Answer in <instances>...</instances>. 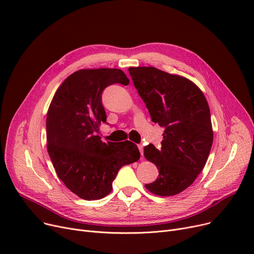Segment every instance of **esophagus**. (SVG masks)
<instances>
[{
    "instance_id": "34e87169",
    "label": "esophagus",
    "mask_w": 254,
    "mask_h": 254,
    "mask_svg": "<svg viewBox=\"0 0 254 254\" xmlns=\"http://www.w3.org/2000/svg\"><path fill=\"white\" fill-rule=\"evenodd\" d=\"M138 148H139V150H140L141 155L143 156V145H142V144H139V145H138Z\"/></svg>"
}]
</instances>
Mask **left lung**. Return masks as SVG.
Returning a JSON list of instances; mask_svg holds the SVG:
<instances>
[{
    "mask_svg": "<svg viewBox=\"0 0 254 254\" xmlns=\"http://www.w3.org/2000/svg\"><path fill=\"white\" fill-rule=\"evenodd\" d=\"M128 72L152 122L165 128L161 148L152 144L144 147V156L159 173L145 188L161 196L177 194L193 183L211 150L213 130L207 100L184 77L153 66H131Z\"/></svg>",
    "mask_w": 254,
    "mask_h": 254,
    "instance_id": "left-lung-1",
    "label": "left lung"
}]
</instances>
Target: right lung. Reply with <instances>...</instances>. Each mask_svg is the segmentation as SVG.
Listing matches in <instances>:
<instances>
[{
    "label": "right lung",
    "mask_w": 254,
    "mask_h": 254,
    "mask_svg": "<svg viewBox=\"0 0 254 254\" xmlns=\"http://www.w3.org/2000/svg\"><path fill=\"white\" fill-rule=\"evenodd\" d=\"M114 83L127 85L129 80L118 69L76 71L61 84L47 112L52 165L66 188L86 201L109 194L119 169L140 158L136 144L105 143L98 135L107 119L102 93Z\"/></svg>",
    "instance_id": "obj_1"
}]
</instances>
